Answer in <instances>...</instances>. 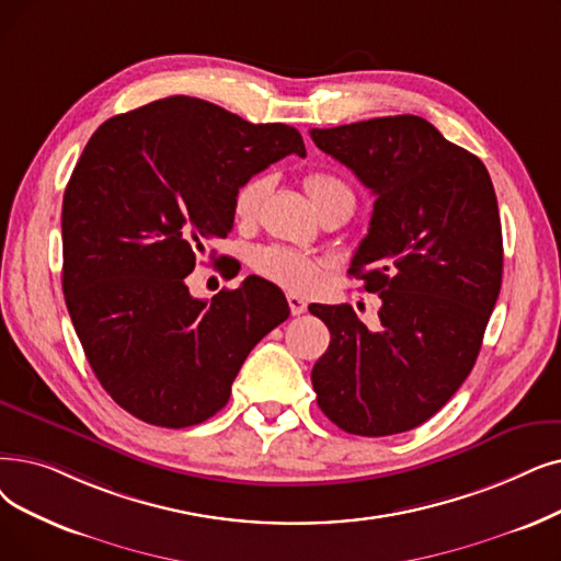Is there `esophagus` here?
Masks as SVG:
<instances>
[{
    "mask_svg": "<svg viewBox=\"0 0 561 561\" xmlns=\"http://www.w3.org/2000/svg\"><path fill=\"white\" fill-rule=\"evenodd\" d=\"M286 300H288L290 313H294V316H300V313H305V311H307V302H305L300 296H296V294H288V296H286Z\"/></svg>",
    "mask_w": 561,
    "mask_h": 561,
    "instance_id": "obj_1",
    "label": "esophagus"
}]
</instances>
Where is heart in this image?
Returning a JSON list of instances; mask_svg holds the SVG:
<instances>
[{
  "mask_svg": "<svg viewBox=\"0 0 561 561\" xmlns=\"http://www.w3.org/2000/svg\"><path fill=\"white\" fill-rule=\"evenodd\" d=\"M305 190L319 213L334 204H346L351 208L355 206L353 190L341 179L325 172L309 174L305 179ZM267 192H271V176H252L242 183L233 194L236 220L252 225L259 217ZM250 265L256 275L290 290H309L321 282L323 275V261L282 245L256 248L250 254Z\"/></svg>",
  "mask_w": 561,
  "mask_h": 561,
  "instance_id": "b5f03b06",
  "label": "heart"
}]
</instances>
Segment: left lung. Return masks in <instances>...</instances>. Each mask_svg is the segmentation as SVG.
<instances>
[{
	"mask_svg": "<svg viewBox=\"0 0 561 561\" xmlns=\"http://www.w3.org/2000/svg\"><path fill=\"white\" fill-rule=\"evenodd\" d=\"M309 135L376 194L348 273L380 296L371 330L351 305L309 307L330 330L311 369L316 401L346 433H403L470 376L500 296L502 225L489 169L412 114Z\"/></svg>",
	"mask_w": 561,
	"mask_h": 561,
	"instance_id": "obj_1",
	"label": "left lung"
}]
</instances>
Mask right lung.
Returning <instances> with one entry per match:
<instances>
[{
	"label": "right lung",
	"mask_w": 561,
	"mask_h": 561,
	"mask_svg": "<svg viewBox=\"0 0 561 561\" xmlns=\"http://www.w3.org/2000/svg\"><path fill=\"white\" fill-rule=\"evenodd\" d=\"M290 153L300 133L169 95L107 118L84 146L61 210L64 296L105 392L164 428L222 410L242 362L288 319L282 288L248 277L208 300L185 277L227 238L236 190Z\"/></svg>",
	"instance_id": "add662e5"
}]
</instances>
